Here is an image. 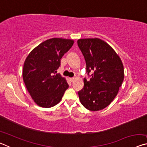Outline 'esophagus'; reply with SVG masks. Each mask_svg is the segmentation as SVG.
I'll use <instances>...</instances> for the list:
<instances>
[{"instance_id":"1","label":"esophagus","mask_w":147,"mask_h":147,"mask_svg":"<svg viewBox=\"0 0 147 147\" xmlns=\"http://www.w3.org/2000/svg\"><path fill=\"white\" fill-rule=\"evenodd\" d=\"M69 80H70V81L71 82H74V80H75V78H69Z\"/></svg>"}]
</instances>
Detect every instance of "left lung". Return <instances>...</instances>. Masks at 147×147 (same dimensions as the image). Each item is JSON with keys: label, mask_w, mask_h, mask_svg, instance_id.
Returning <instances> with one entry per match:
<instances>
[{"label": "left lung", "mask_w": 147, "mask_h": 147, "mask_svg": "<svg viewBox=\"0 0 147 147\" xmlns=\"http://www.w3.org/2000/svg\"><path fill=\"white\" fill-rule=\"evenodd\" d=\"M77 43L88 74L93 73L89 80L84 79V88L78 91L80 100L89 110H101L111 104L122 85L123 62L112 47L100 39H79Z\"/></svg>", "instance_id": "1"}]
</instances>
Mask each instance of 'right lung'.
Instances as JSON below:
<instances>
[{"instance_id":"obj_1","label":"right lung","mask_w":147,"mask_h":147,"mask_svg":"<svg viewBox=\"0 0 147 147\" xmlns=\"http://www.w3.org/2000/svg\"><path fill=\"white\" fill-rule=\"evenodd\" d=\"M74 44L73 39L52 38L39 44L24 61L23 78L37 105L51 108L58 104L69 85L65 78L56 74L60 59Z\"/></svg>"}]
</instances>
